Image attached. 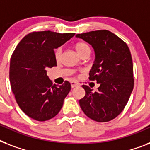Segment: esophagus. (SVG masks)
<instances>
[{"label":"esophagus","mask_w":150,"mask_h":150,"mask_svg":"<svg viewBox=\"0 0 150 150\" xmlns=\"http://www.w3.org/2000/svg\"><path fill=\"white\" fill-rule=\"evenodd\" d=\"M71 88H75V87L78 86V83L75 82H71Z\"/></svg>","instance_id":"34e87169"}]
</instances>
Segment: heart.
I'll return each mask as SVG.
<instances>
[{
  "instance_id": "obj_1",
  "label": "heart",
  "mask_w": 150,
  "mask_h": 150,
  "mask_svg": "<svg viewBox=\"0 0 150 150\" xmlns=\"http://www.w3.org/2000/svg\"><path fill=\"white\" fill-rule=\"evenodd\" d=\"M75 50L77 51V53L79 55L83 53L84 51L87 50H89V47L88 44L85 43H78L76 45H75ZM61 52H62V49L61 47H58L57 48L56 50H55V52H54V55H55V58L57 61L61 59Z\"/></svg>"
}]
</instances>
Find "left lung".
Listing matches in <instances>:
<instances>
[{"label":"left lung","mask_w":150,"mask_h":150,"mask_svg":"<svg viewBox=\"0 0 150 150\" xmlns=\"http://www.w3.org/2000/svg\"><path fill=\"white\" fill-rule=\"evenodd\" d=\"M75 36L93 48L95 61L89 71V79L100 85L96 92L92 91L88 86H82L86 95L79 100L80 107L93 121H111L123 110L134 87L129 48L121 39L108 30L92 31Z\"/></svg>","instance_id":"8db88e82"}]
</instances>
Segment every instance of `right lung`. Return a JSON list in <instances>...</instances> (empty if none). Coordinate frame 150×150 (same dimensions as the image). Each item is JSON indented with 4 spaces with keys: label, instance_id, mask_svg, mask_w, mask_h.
Here are the masks:
<instances>
[{
    "label": "right lung",
    "instance_id": "right-lung-1",
    "mask_svg": "<svg viewBox=\"0 0 150 150\" xmlns=\"http://www.w3.org/2000/svg\"><path fill=\"white\" fill-rule=\"evenodd\" d=\"M75 36L50 31L33 32L26 35L11 57V87L22 111L38 121L53 118L62 108L71 90L65 81L62 86L52 85L47 69L57 66L54 49Z\"/></svg>",
    "mask_w": 150,
    "mask_h": 150
}]
</instances>
